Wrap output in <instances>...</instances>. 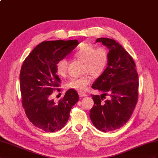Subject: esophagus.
<instances>
[{
  "instance_id": "obj_1",
  "label": "esophagus",
  "mask_w": 158,
  "mask_h": 158,
  "mask_svg": "<svg viewBox=\"0 0 158 158\" xmlns=\"http://www.w3.org/2000/svg\"><path fill=\"white\" fill-rule=\"evenodd\" d=\"M79 95L81 98H83V97H85V96L87 95V94H85V93H84V92H79Z\"/></svg>"
}]
</instances>
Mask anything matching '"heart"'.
<instances>
[{
	"label": "heart",
	"instance_id": "heart-1",
	"mask_svg": "<svg viewBox=\"0 0 158 158\" xmlns=\"http://www.w3.org/2000/svg\"><path fill=\"white\" fill-rule=\"evenodd\" d=\"M73 56L77 59L84 61L83 72L91 74L95 77L103 73L109 61V52L104 47H95L94 44L81 43L76 48ZM58 75L64 77L68 69L67 59L59 60L55 65ZM93 78L90 75H85L77 78H72L66 83V88L82 92L85 91Z\"/></svg>",
	"mask_w": 158,
	"mask_h": 158
}]
</instances>
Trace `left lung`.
<instances>
[{"label":"left lung","mask_w":158,"mask_h":158,"mask_svg":"<svg viewBox=\"0 0 158 158\" xmlns=\"http://www.w3.org/2000/svg\"><path fill=\"white\" fill-rule=\"evenodd\" d=\"M109 48L107 68L92 85L103 94L91 95L94 105L89 116L93 124L103 132L122 127L130 119L138 99V74L131 56L115 40L98 38ZM107 94L109 98L103 101Z\"/></svg>","instance_id":"1"}]
</instances>
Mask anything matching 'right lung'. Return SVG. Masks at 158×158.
Returning <instances> with one entry per match:
<instances>
[{"label":"right lung","mask_w":158,"mask_h":158,"mask_svg":"<svg viewBox=\"0 0 158 158\" xmlns=\"http://www.w3.org/2000/svg\"><path fill=\"white\" fill-rule=\"evenodd\" d=\"M77 40H48L39 44L24 60L20 73L23 107L31 122L47 132L60 130L68 121L72 107L78 102L75 90L69 89L55 103L51 99L59 91L60 80L55 65L77 46Z\"/></svg>","instance_id":"add662e5"}]
</instances>
